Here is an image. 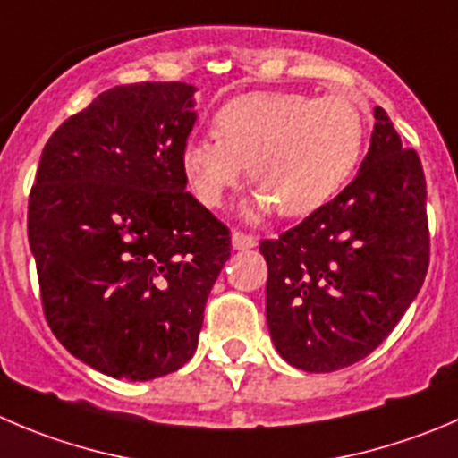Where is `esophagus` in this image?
<instances>
[{
    "instance_id": "1",
    "label": "esophagus",
    "mask_w": 458,
    "mask_h": 458,
    "mask_svg": "<svg viewBox=\"0 0 458 458\" xmlns=\"http://www.w3.org/2000/svg\"><path fill=\"white\" fill-rule=\"evenodd\" d=\"M232 245H233V250L245 251V250H254V247L259 245V241H256L254 236H247V233H242V232H233Z\"/></svg>"
}]
</instances>
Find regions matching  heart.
<instances>
[{
  "label": "heart",
  "instance_id": "1",
  "mask_svg": "<svg viewBox=\"0 0 458 458\" xmlns=\"http://www.w3.org/2000/svg\"><path fill=\"white\" fill-rule=\"evenodd\" d=\"M213 128L217 137L186 143L182 173L204 207H220L251 168L259 191L247 217L324 207L351 180L367 139L362 107L346 94L247 91L217 110Z\"/></svg>",
  "mask_w": 458,
  "mask_h": 458
}]
</instances>
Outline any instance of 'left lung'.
Listing matches in <instances>:
<instances>
[{
    "instance_id": "obj_1",
    "label": "left lung",
    "mask_w": 458,
    "mask_h": 458,
    "mask_svg": "<svg viewBox=\"0 0 458 458\" xmlns=\"http://www.w3.org/2000/svg\"><path fill=\"white\" fill-rule=\"evenodd\" d=\"M355 180L276 241L265 317L278 355L308 373L360 362L395 328L429 265L428 186L382 107Z\"/></svg>"
}]
</instances>
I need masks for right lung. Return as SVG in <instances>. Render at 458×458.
I'll return each mask as SVG.
<instances>
[{"label": "right lung", "instance_id": "obj_1", "mask_svg": "<svg viewBox=\"0 0 458 458\" xmlns=\"http://www.w3.org/2000/svg\"><path fill=\"white\" fill-rule=\"evenodd\" d=\"M195 87L103 91L47 141L29 198V245L58 342L132 382L184 367L232 238L186 191L180 157Z\"/></svg>", "mask_w": 458, "mask_h": 458}]
</instances>
